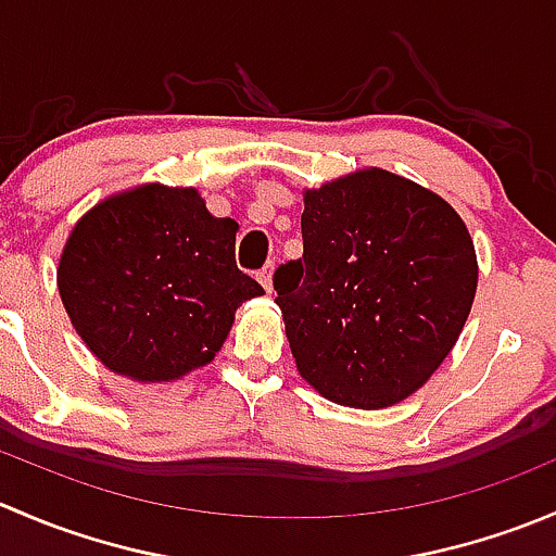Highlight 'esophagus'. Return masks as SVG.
<instances>
[{
	"mask_svg": "<svg viewBox=\"0 0 556 556\" xmlns=\"http://www.w3.org/2000/svg\"><path fill=\"white\" fill-rule=\"evenodd\" d=\"M271 277H274V263H266V266L257 271V279H261V285L266 288V293H271L274 285H271Z\"/></svg>",
	"mask_w": 556,
	"mask_h": 556,
	"instance_id": "34e87169",
	"label": "esophagus"
}]
</instances>
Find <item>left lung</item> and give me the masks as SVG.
Segmentation results:
<instances>
[{"instance_id":"obj_1","label":"left lung","mask_w":556,"mask_h":556,"mask_svg":"<svg viewBox=\"0 0 556 556\" xmlns=\"http://www.w3.org/2000/svg\"><path fill=\"white\" fill-rule=\"evenodd\" d=\"M304 255L274 274L301 377L328 401L384 408L450 355L479 282L476 250L441 195L384 169L306 190Z\"/></svg>"}]
</instances>
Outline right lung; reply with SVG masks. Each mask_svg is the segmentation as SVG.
<instances>
[{"instance_id":"1","label":"right lung","mask_w":556,"mask_h":556,"mask_svg":"<svg viewBox=\"0 0 556 556\" xmlns=\"http://www.w3.org/2000/svg\"><path fill=\"white\" fill-rule=\"evenodd\" d=\"M237 228L193 188L142 185L93 206L59 263L61 301L88 350L137 382L206 366L233 312L263 295L237 266Z\"/></svg>"}]
</instances>
